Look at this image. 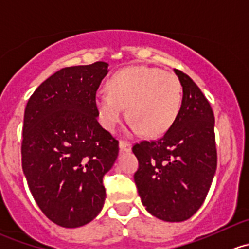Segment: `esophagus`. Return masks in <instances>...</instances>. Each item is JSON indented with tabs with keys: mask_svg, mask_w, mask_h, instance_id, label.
I'll return each mask as SVG.
<instances>
[{
	"mask_svg": "<svg viewBox=\"0 0 249 249\" xmlns=\"http://www.w3.org/2000/svg\"><path fill=\"white\" fill-rule=\"evenodd\" d=\"M119 148L122 152H130L131 151V143L127 141H120L119 142Z\"/></svg>",
	"mask_w": 249,
	"mask_h": 249,
	"instance_id": "34e87169",
	"label": "esophagus"
}]
</instances>
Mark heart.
<instances>
[{
  "instance_id": "heart-1",
  "label": "heart",
  "mask_w": 249,
  "mask_h": 249,
  "mask_svg": "<svg viewBox=\"0 0 249 249\" xmlns=\"http://www.w3.org/2000/svg\"><path fill=\"white\" fill-rule=\"evenodd\" d=\"M107 92H98L95 106L101 125L114 131L127 109L131 130L149 137L165 134L175 123L182 103L178 76L158 68H126L115 73L107 84Z\"/></svg>"
}]
</instances>
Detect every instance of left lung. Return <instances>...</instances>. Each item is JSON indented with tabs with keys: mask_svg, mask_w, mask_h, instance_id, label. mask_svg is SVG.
I'll list each match as a JSON object with an SVG mask.
<instances>
[{
	"mask_svg": "<svg viewBox=\"0 0 249 249\" xmlns=\"http://www.w3.org/2000/svg\"><path fill=\"white\" fill-rule=\"evenodd\" d=\"M182 103L175 123L158 140L134 144V180L147 212L164 221L191 218L203 204L216 170L214 113L189 75L175 69Z\"/></svg>",
	"mask_w": 249,
	"mask_h": 249,
	"instance_id": "8db88e82",
	"label": "left lung"
}]
</instances>
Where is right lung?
Returning a JSON list of instances; mask_svg holds the SVG:
<instances>
[{
    "label": "right lung",
    "instance_id": "obj_1",
    "mask_svg": "<svg viewBox=\"0 0 249 249\" xmlns=\"http://www.w3.org/2000/svg\"><path fill=\"white\" fill-rule=\"evenodd\" d=\"M107 73L106 62L60 69L36 89L24 113V175L38 208L63 228L90 223L105 204L103 176L119 152L95 106Z\"/></svg>",
    "mask_w": 249,
    "mask_h": 249
}]
</instances>
